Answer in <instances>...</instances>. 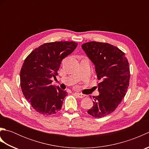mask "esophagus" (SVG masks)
Wrapping results in <instances>:
<instances>
[{
  "label": "esophagus",
  "mask_w": 149,
  "mask_h": 149,
  "mask_svg": "<svg viewBox=\"0 0 149 149\" xmlns=\"http://www.w3.org/2000/svg\"><path fill=\"white\" fill-rule=\"evenodd\" d=\"M75 95L77 97H78L79 98H84L85 97V95L84 94H82V93H75Z\"/></svg>",
  "instance_id": "obj_1"
}]
</instances>
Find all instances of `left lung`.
Returning <instances> with one entry per match:
<instances>
[{"mask_svg":"<svg viewBox=\"0 0 149 149\" xmlns=\"http://www.w3.org/2000/svg\"><path fill=\"white\" fill-rule=\"evenodd\" d=\"M95 66L99 95L93 97V106L88 113L101 118L113 113L124 98L130 80V68L125 53L118 47L105 42H90L82 45Z\"/></svg>","mask_w":149,"mask_h":149,"instance_id":"left-lung-1","label":"left lung"}]
</instances>
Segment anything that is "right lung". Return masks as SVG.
<instances>
[{
	"mask_svg": "<svg viewBox=\"0 0 149 149\" xmlns=\"http://www.w3.org/2000/svg\"><path fill=\"white\" fill-rule=\"evenodd\" d=\"M77 46L74 42L45 43L25 59L20 70V86L26 100L38 113L51 115L61 109L66 91L52 84L63 59Z\"/></svg>",
	"mask_w": 149,
	"mask_h": 149,
	"instance_id": "add662e5",
	"label": "right lung"
}]
</instances>
